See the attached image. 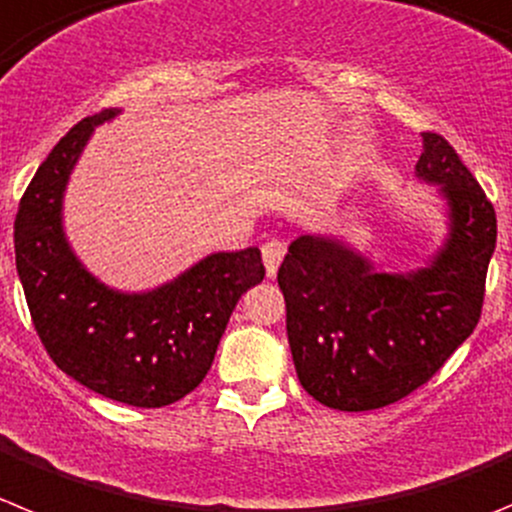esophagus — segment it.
<instances>
[{
  "instance_id": "34e87169",
  "label": "esophagus",
  "mask_w": 512,
  "mask_h": 512,
  "mask_svg": "<svg viewBox=\"0 0 512 512\" xmlns=\"http://www.w3.org/2000/svg\"><path fill=\"white\" fill-rule=\"evenodd\" d=\"M261 256H264L266 274L274 276L276 269H279V264L284 261V256H287V246H284L281 241H266L264 246H261Z\"/></svg>"
}]
</instances>
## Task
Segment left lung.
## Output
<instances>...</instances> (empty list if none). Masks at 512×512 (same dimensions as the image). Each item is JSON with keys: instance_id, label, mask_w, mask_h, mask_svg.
Returning <instances> with one entry per match:
<instances>
[{"instance_id": "left-lung-1", "label": "left lung", "mask_w": 512, "mask_h": 512, "mask_svg": "<svg viewBox=\"0 0 512 512\" xmlns=\"http://www.w3.org/2000/svg\"><path fill=\"white\" fill-rule=\"evenodd\" d=\"M416 175L449 205V236L424 269L386 274L335 238L299 236L276 274L299 383L330 409L401 401L480 322L495 208L442 134L424 131Z\"/></svg>"}]
</instances>
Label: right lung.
<instances>
[{
  "mask_svg": "<svg viewBox=\"0 0 512 512\" xmlns=\"http://www.w3.org/2000/svg\"><path fill=\"white\" fill-rule=\"evenodd\" d=\"M86 116L40 164L14 218V256L32 325L63 373L111 401L159 409L200 386L243 292L264 281L259 248L213 253L144 294L103 287L63 233V192L93 126Z\"/></svg>",
  "mask_w": 512,
  "mask_h": 512,
  "instance_id": "right-lung-1",
  "label": "right lung"
}]
</instances>
